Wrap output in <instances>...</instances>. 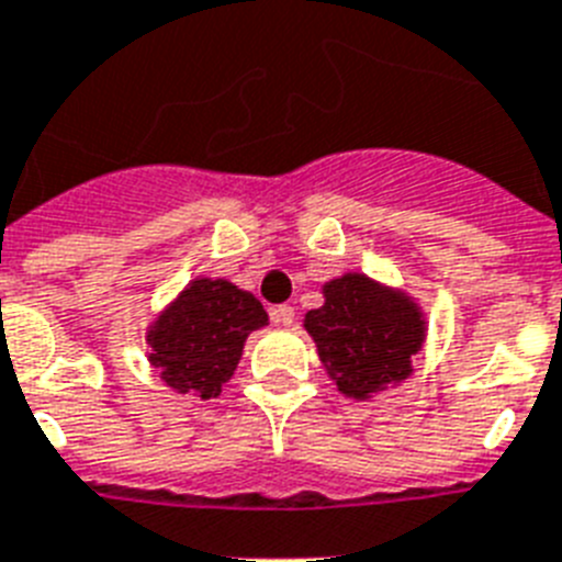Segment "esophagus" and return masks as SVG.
<instances>
[{"instance_id": "esophagus-1", "label": "esophagus", "mask_w": 562, "mask_h": 562, "mask_svg": "<svg viewBox=\"0 0 562 562\" xmlns=\"http://www.w3.org/2000/svg\"><path fill=\"white\" fill-rule=\"evenodd\" d=\"M271 319H273V323H277V325H294V319H296L294 305H289V303L273 305V308H271Z\"/></svg>"}]
</instances>
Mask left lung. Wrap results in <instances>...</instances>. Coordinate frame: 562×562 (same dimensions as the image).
Instances as JSON below:
<instances>
[{"label":"left lung","mask_w":562,"mask_h":562,"mask_svg":"<svg viewBox=\"0 0 562 562\" xmlns=\"http://www.w3.org/2000/svg\"><path fill=\"white\" fill-rule=\"evenodd\" d=\"M319 360L348 397H369L412 371L423 346V319L403 294L362 273L325 285V305L305 314Z\"/></svg>","instance_id":"8db88e82"}]
</instances>
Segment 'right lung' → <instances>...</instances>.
<instances>
[{
	"label": "right lung",
	"mask_w": 562,
	"mask_h": 562,
	"mask_svg": "<svg viewBox=\"0 0 562 562\" xmlns=\"http://www.w3.org/2000/svg\"><path fill=\"white\" fill-rule=\"evenodd\" d=\"M266 323L254 294L225 280H196L150 328V362L171 389L211 400L237 369L248 331Z\"/></svg>",
	"instance_id": "obj_1"
}]
</instances>
